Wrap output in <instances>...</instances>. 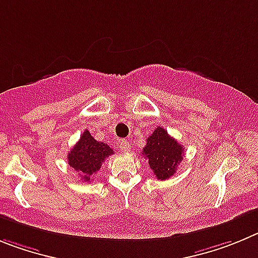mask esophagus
Masks as SVG:
<instances>
[{"mask_svg": "<svg viewBox=\"0 0 258 258\" xmlns=\"http://www.w3.org/2000/svg\"><path fill=\"white\" fill-rule=\"evenodd\" d=\"M118 148H119V150L122 153H127L131 150V146H130V144L127 141H119L118 143Z\"/></svg>", "mask_w": 258, "mask_h": 258, "instance_id": "esophagus-1", "label": "esophagus"}]
</instances>
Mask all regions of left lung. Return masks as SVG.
Instances as JSON below:
<instances>
[{"mask_svg": "<svg viewBox=\"0 0 258 258\" xmlns=\"http://www.w3.org/2000/svg\"><path fill=\"white\" fill-rule=\"evenodd\" d=\"M143 155L158 180H167L175 175L177 164L184 158V146L180 145L163 127H157L150 135Z\"/></svg>", "mask_w": 258, "mask_h": 258, "instance_id": "left-lung-1", "label": "left lung"}]
</instances>
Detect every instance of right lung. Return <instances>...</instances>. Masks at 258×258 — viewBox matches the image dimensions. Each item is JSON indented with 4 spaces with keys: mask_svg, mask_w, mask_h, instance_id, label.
<instances>
[{
    "mask_svg": "<svg viewBox=\"0 0 258 258\" xmlns=\"http://www.w3.org/2000/svg\"><path fill=\"white\" fill-rule=\"evenodd\" d=\"M112 154L113 150L108 144L96 141L86 130L68 154V164L80 173L83 181H90L92 175L100 169L103 162Z\"/></svg>",
    "mask_w": 258,
    "mask_h": 258,
    "instance_id": "add662e5",
    "label": "right lung"
}]
</instances>
